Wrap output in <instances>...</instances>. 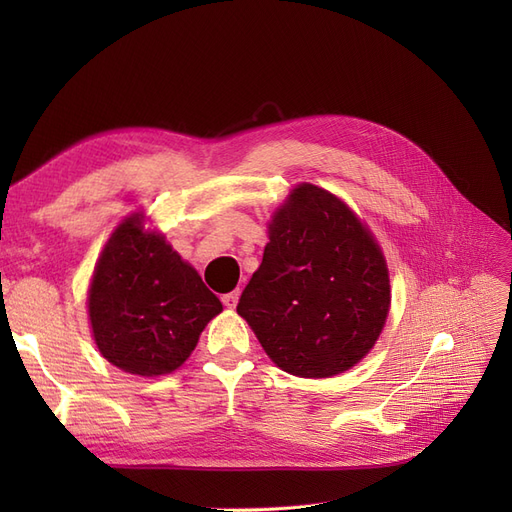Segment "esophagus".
<instances>
[{
  "instance_id": "34e87169",
  "label": "esophagus",
  "mask_w": 512,
  "mask_h": 512,
  "mask_svg": "<svg viewBox=\"0 0 512 512\" xmlns=\"http://www.w3.org/2000/svg\"><path fill=\"white\" fill-rule=\"evenodd\" d=\"M237 301H239V290H235V292H228V294H224L222 297V303L228 307V309H232L237 305Z\"/></svg>"
}]
</instances>
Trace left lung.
Listing matches in <instances>:
<instances>
[{
  "mask_svg": "<svg viewBox=\"0 0 512 512\" xmlns=\"http://www.w3.org/2000/svg\"><path fill=\"white\" fill-rule=\"evenodd\" d=\"M269 228L237 312L288 374H342L374 348L389 314L380 247L342 200L309 183L292 190Z\"/></svg>",
  "mask_w": 512,
  "mask_h": 512,
  "instance_id": "8db88e82",
  "label": "left lung"
}]
</instances>
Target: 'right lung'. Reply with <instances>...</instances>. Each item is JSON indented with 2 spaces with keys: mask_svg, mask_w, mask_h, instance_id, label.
I'll list each match as a JSON object with an SVG mask.
<instances>
[{
  "mask_svg": "<svg viewBox=\"0 0 512 512\" xmlns=\"http://www.w3.org/2000/svg\"><path fill=\"white\" fill-rule=\"evenodd\" d=\"M222 303L164 237L123 222L98 260L89 320L108 363L136 376L177 369Z\"/></svg>",
  "mask_w": 512,
  "mask_h": 512,
  "instance_id": "obj_1",
  "label": "right lung"
}]
</instances>
